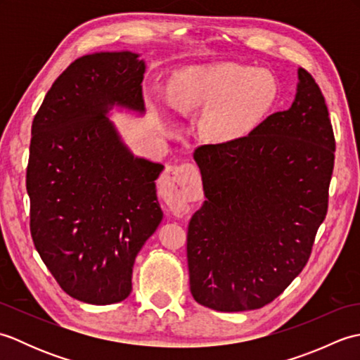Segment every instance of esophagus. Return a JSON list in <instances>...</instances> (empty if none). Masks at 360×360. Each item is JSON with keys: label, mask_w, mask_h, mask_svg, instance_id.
Segmentation results:
<instances>
[{"label": "esophagus", "mask_w": 360, "mask_h": 360, "mask_svg": "<svg viewBox=\"0 0 360 360\" xmlns=\"http://www.w3.org/2000/svg\"><path fill=\"white\" fill-rule=\"evenodd\" d=\"M168 209L174 217L182 218L192 209V202L201 198V179L192 164L167 167L160 179Z\"/></svg>", "instance_id": "esophagus-1"}]
</instances>
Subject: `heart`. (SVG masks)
<instances>
[{"label":"heart","mask_w":360,"mask_h":360,"mask_svg":"<svg viewBox=\"0 0 360 360\" xmlns=\"http://www.w3.org/2000/svg\"><path fill=\"white\" fill-rule=\"evenodd\" d=\"M277 96V79L271 71L235 63L192 66L172 80L174 108L182 114L204 111L201 131L218 143L249 136L269 114Z\"/></svg>","instance_id":"1"}]
</instances>
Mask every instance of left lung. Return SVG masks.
<instances>
[{"instance_id": "8db88e82", "label": "left lung", "mask_w": 360, "mask_h": 360, "mask_svg": "<svg viewBox=\"0 0 360 360\" xmlns=\"http://www.w3.org/2000/svg\"><path fill=\"white\" fill-rule=\"evenodd\" d=\"M290 108L240 141L193 153L207 200L187 232L190 290L205 308H263L308 263L328 210L334 133L316 80L298 68Z\"/></svg>"}]
</instances>
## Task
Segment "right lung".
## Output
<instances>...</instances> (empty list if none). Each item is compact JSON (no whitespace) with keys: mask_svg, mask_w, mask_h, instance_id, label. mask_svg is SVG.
<instances>
[{"mask_svg":"<svg viewBox=\"0 0 360 360\" xmlns=\"http://www.w3.org/2000/svg\"><path fill=\"white\" fill-rule=\"evenodd\" d=\"M139 53L83 56L32 122L26 173L35 249L66 294L111 304L131 292L134 259L162 221V164L134 156L110 111L145 112Z\"/></svg>","mask_w":360,"mask_h":360,"instance_id":"add662e5","label":"right lung"}]
</instances>
